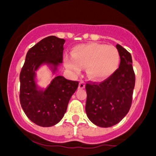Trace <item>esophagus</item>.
<instances>
[{
	"label": "esophagus",
	"mask_w": 156,
	"mask_h": 156,
	"mask_svg": "<svg viewBox=\"0 0 156 156\" xmlns=\"http://www.w3.org/2000/svg\"><path fill=\"white\" fill-rule=\"evenodd\" d=\"M85 87V83L83 81L80 80L79 83V88L80 89H83Z\"/></svg>",
	"instance_id": "obj_1"
}]
</instances>
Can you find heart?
Returning <instances> with one entry per match:
<instances>
[{"mask_svg": "<svg viewBox=\"0 0 156 156\" xmlns=\"http://www.w3.org/2000/svg\"><path fill=\"white\" fill-rule=\"evenodd\" d=\"M72 54L73 57H65L66 68L77 75L80 73L81 67L86 66L87 75L94 80H102L113 74L120 59L115 46L97 43L78 45Z\"/></svg>", "mask_w": 156, "mask_h": 156, "instance_id": "1", "label": "heart"}]
</instances>
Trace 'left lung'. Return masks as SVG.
<instances>
[{"mask_svg":"<svg viewBox=\"0 0 156 156\" xmlns=\"http://www.w3.org/2000/svg\"><path fill=\"white\" fill-rule=\"evenodd\" d=\"M120 63L118 69L101 83H87L85 110L88 119L100 127H110L128 113L135 85L131 55L116 45Z\"/></svg>","mask_w":156,"mask_h":156,"instance_id":"left-lung-1","label":"left lung"}]
</instances>
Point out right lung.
<instances>
[{"mask_svg":"<svg viewBox=\"0 0 156 156\" xmlns=\"http://www.w3.org/2000/svg\"><path fill=\"white\" fill-rule=\"evenodd\" d=\"M65 41L55 36L41 40L28 51L20 80V103L29 119L38 126L57 124L66 113L79 83L55 76L62 63ZM46 66L53 79L47 88L39 84L37 71Z\"/></svg>","mask_w":156,"mask_h":156,"instance_id":"1","label":"right lung"}]
</instances>
